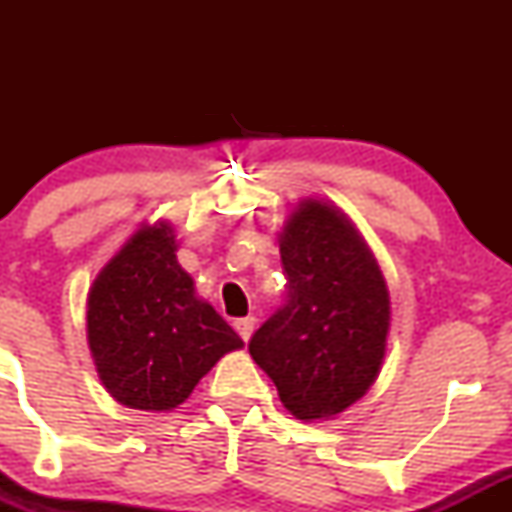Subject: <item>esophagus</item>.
Returning a JSON list of instances; mask_svg holds the SVG:
<instances>
[{
  "instance_id": "34e87169",
  "label": "esophagus",
  "mask_w": 512,
  "mask_h": 512,
  "mask_svg": "<svg viewBox=\"0 0 512 512\" xmlns=\"http://www.w3.org/2000/svg\"><path fill=\"white\" fill-rule=\"evenodd\" d=\"M255 317L252 315H248V317H238V320H233V327H236V332L240 334V337L245 339V342H248L250 339V334H252V330H255Z\"/></svg>"
}]
</instances>
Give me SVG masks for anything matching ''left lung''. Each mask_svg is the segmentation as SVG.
<instances>
[{"instance_id":"8db88e82","label":"left lung","mask_w":512,"mask_h":512,"mask_svg":"<svg viewBox=\"0 0 512 512\" xmlns=\"http://www.w3.org/2000/svg\"><path fill=\"white\" fill-rule=\"evenodd\" d=\"M286 298L252 334L250 356L296 419L339 414L378 378L390 296L344 214L308 202L279 240Z\"/></svg>"}]
</instances>
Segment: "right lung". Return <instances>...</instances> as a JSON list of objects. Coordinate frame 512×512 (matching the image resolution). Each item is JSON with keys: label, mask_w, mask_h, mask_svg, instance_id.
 <instances>
[{"label": "right lung", "mask_w": 512, "mask_h": 512, "mask_svg": "<svg viewBox=\"0 0 512 512\" xmlns=\"http://www.w3.org/2000/svg\"><path fill=\"white\" fill-rule=\"evenodd\" d=\"M86 322L103 385L117 402L144 411L175 409L226 351L243 346L195 296L166 223L142 228L98 274Z\"/></svg>", "instance_id": "1"}]
</instances>
